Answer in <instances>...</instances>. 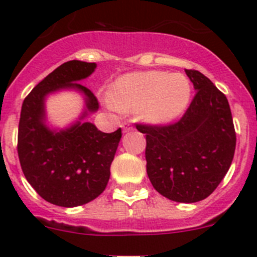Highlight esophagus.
<instances>
[{
  "label": "esophagus",
  "instance_id": "obj_1",
  "mask_svg": "<svg viewBox=\"0 0 257 257\" xmlns=\"http://www.w3.org/2000/svg\"><path fill=\"white\" fill-rule=\"evenodd\" d=\"M122 130H123V133H128V131L134 130V126L130 122H123V123H122Z\"/></svg>",
  "mask_w": 257,
  "mask_h": 257
}]
</instances>
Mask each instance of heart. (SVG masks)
<instances>
[{"label":"heart","instance_id":"obj_1","mask_svg":"<svg viewBox=\"0 0 257 257\" xmlns=\"http://www.w3.org/2000/svg\"><path fill=\"white\" fill-rule=\"evenodd\" d=\"M192 85L181 73L161 70L128 73L113 83L109 103L119 112L139 110L144 121L169 123L189 105Z\"/></svg>","mask_w":257,"mask_h":257}]
</instances>
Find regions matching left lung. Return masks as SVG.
I'll return each mask as SVG.
<instances>
[{
    "mask_svg": "<svg viewBox=\"0 0 257 257\" xmlns=\"http://www.w3.org/2000/svg\"><path fill=\"white\" fill-rule=\"evenodd\" d=\"M185 73L197 94L180 121L136 128L147 134V174L154 189L171 201L194 203L221 183L237 139L225 95L198 70Z\"/></svg>",
    "mask_w": 257,
    "mask_h": 257,
    "instance_id": "1",
    "label": "left lung"
}]
</instances>
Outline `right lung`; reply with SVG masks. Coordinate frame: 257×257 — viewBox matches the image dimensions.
Returning <instances> with one entry per match:
<instances>
[{"mask_svg": "<svg viewBox=\"0 0 257 257\" xmlns=\"http://www.w3.org/2000/svg\"><path fill=\"white\" fill-rule=\"evenodd\" d=\"M95 68V63L67 61L45 77L22 105L18 154L23 174L45 201L61 207L85 205L104 192L122 136L121 128L105 134L82 121L99 109L95 95L79 83ZM60 89L81 92L86 108L76 124L52 131L46 124L44 100Z\"/></svg>", "mask_w": 257, "mask_h": 257, "instance_id": "add662e5", "label": "right lung"}]
</instances>
